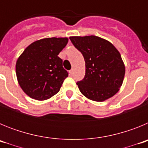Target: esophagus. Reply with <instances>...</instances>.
Masks as SVG:
<instances>
[{
    "mask_svg": "<svg viewBox=\"0 0 148 148\" xmlns=\"http://www.w3.org/2000/svg\"><path fill=\"white\" fill-rule=\"evenodd\" d=\"M69 73H70V75L72 76V75H73V73H74V70H73V69H72V70H70Z\"/></svg>",
    "mask_w": 148,
    "mask_h": 148,
    "instance_id": "34e87169",
    "label": "esophagus"
}]
</instances>
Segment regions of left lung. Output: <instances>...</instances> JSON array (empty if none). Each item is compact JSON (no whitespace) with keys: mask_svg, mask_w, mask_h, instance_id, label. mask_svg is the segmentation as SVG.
Returning a JSON list of instances; mask_svg holds the SVG:
<instances>
[{"mask_svg":"<svg viewBox=\"0 0 148 148\" xmlns=\"http://www.w3.org/2000/svg\"><path fill=\"white\" fill-rule=\"evenodd\" d=\"M70 39L85 61L84 78L76 83L81 92L95 101L113 96L119 90L125 73L119 52L108 40L95 35Z\"/></svg>","mask_w":148,"mask_h":148,"instance_id":"8db88e82","label":"left lung"}]
</instances>
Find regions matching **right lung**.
<instances>
[{
  "label": "right lung",
  "instance_id": "add662e5",
  "mask_svg": "<svg viewBox=\"0 0 148 148\" xmlns=\"http://www.w3.org/2000/svg\"><path fill=\"white\" fill-rule=\"evenodd\" d=\"M67 42V38L40 39L28 46L18 58L17 78L29 97L46 100L59 91L68 72L58 55Z\"/></svg>",
  "mask_w": 148,
  "mask_h": 148
}]
</instances>
